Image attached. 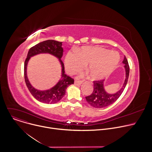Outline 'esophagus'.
I'll return each mask as SVG.
<instances>
[{
  "mask_svg": "<svg viewBox=\"0 0 152 152\" xmlns=\"http://www.w3.org/2000/svg\"><path fill=\"white\" fill-rule=\"evenodd\" d=\"M82 82H83L82 80H75V85H77V86H79V85H81Z\"/></svg>",
  "mask_w": 152,
  "mask_h": 152,
  "instance_id": "esophagus-1",
  "label": "esophagus"
}]
</instances>
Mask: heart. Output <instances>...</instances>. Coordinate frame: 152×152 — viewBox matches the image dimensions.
I'll return each instance as SVG.
<instances>
[{
    "label": "heart",
    "instance_id": "heart-1",
    "mask_svg": "<svg viewBox=\"0 0 152 152\" xmlns=\"http://www.w3.org/2000/svg\"><path fill=\"white\" fill-rule=\"evenodd\" d=\"M118 62L119 55L115 52H109L97 47L86 46L76 53H67L65 58V67L68 73L74 74L80 70L85 64L91 78L100 79L111 73Z\"/></svg>",
    "mask_w": 152,
    "mask_h": 152
}]
</instances>
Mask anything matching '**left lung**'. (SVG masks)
Returning <instances> with one entry per match:
<instances>
[{
    "mask_svg": "<svg viewBox=\"0 0 152 152\" xmlns=\"http://www.w3.org/2000/svg\"><path fill=\"white\" fill-rule=\"evenodd\" d=\"M123 63L124 64L126 78L122 88L115 94H108L104 88V79L93 81L94 90L93 93L90 96L85 97L86 102L91 106L96 108L104 107L113 104L121 96L126 87L129 75V66L125 56Z\"/></svg>",
    "mask_w": 152,
    "mask_h": 152,
    "instance_id": "left-lung-1",
    "label": "left lung"
}]
</instances>
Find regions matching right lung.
I'll return each mask as SVG.
<instances>
[{
	"label": "right lung",
	"instance_id": "right-lung-1",
	"mask_svg": "<svg viewBox=\"0 0 152 152\" xmlns=\"http://www.w3.org/2000/svg\"><path fill=\"white\" fill-rule=\"evenodd\" d=\"M39 53H49L59 59L62 67L61 77L58 82L52 89L40 91L34 89L30 83L27 76V65L31 57ZM63 55V49L62 48V42L55 40L49 39L41 42L32 47L27 55L25 61L24 76L27 87L31 94L40 102L47 104H54L59 101L64 96L68 86L74 83V79L69 76L65 74L64 63L61 58Z\"/></svg>",
	"mask_w": 152,
	"mask_h": 152
}]
</instances>
